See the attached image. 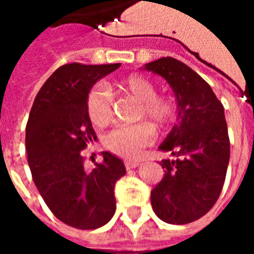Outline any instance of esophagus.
<instances>
[{"label": "esophagus", "instance_id": "obj_1", "mask_svg": "<svg viewBox=\"0 0 254 254\" xmlns=\"http://www.w3.org/2000/svg\"><path fill=\"white\" fill-rule=\"evenodd\" d=\"M141 165V160H127V162H125V167H127V170H129V169H134V167H137V166H140Z\"/></svg>", "mask_w": 254, "mask_h": 254}]
</instances>
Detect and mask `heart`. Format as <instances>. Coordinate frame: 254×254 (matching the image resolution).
Wrapping results in <instances>:
<instances>
[{"mask_svg": "<svg viewBox=\"0 0 254 254\" xmlns=\"http://www.w3.org/2000/svg\"><path fill=\"white\" fill-rule=\"evenodd\" d=\"M120 92L140 103L138 118H147L156 127H163L174 118L176 105L167 98L158 95V89L149 78L130 76L118 84ZM87 113L95 127H106L113 118V107L109 91L103 84L91 89L87 98ZM154 138V130L147 124L134 127H121L111 130L105 137V147L111 152L133 158L140 149L148 145Z\"/></svg>", "mask_w": 254, "mask_h": 254, "instance_id": "b5f03b06", "label": "heart"}]
</instances>
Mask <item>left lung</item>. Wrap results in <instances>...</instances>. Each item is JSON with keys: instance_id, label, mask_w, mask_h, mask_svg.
Masks as SVG:
<instances>
[{"instance_id": "8db88e82", "label": "left lung", "mask_w": 254, "mask_h": 254, "mask_svg": "<svg viewBox=\"0 0 254 254\" xmlns=\"http://www.w3.org/2000/svg\"><path fill=\"white\" fill-rule=\"evenodd\" d=\"M170 84L177 102V121L158 148L176 159L160 162L162 181L151 191L156 216L170 224H185L204 216L223 188L230 160L224 109L209 84L173 57L140 67Z\"/></svg>"}]
</instances>
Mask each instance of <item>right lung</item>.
Returning a JSON list of instances; mask_svg holds the SVG:
<instances>
[{"label": "right lung", "mask_w": 254, "mask_h": 254, "mask_svg": "<svg viewBox=\"0 0 254 254\" xmlns=\"http://www.w3.org/2000/svg\"><path fill=\"white\" fill-rule=\"evenodd\" d=\"M120 66L63 65L39 89L28 117L25 149L34 182L56 218L74 229H99L114 216V187L127 174L122 159L109 151L91 171L81 155L98 140L87 113L88 94Z\"/></svg>", "instance_id": "obj_1"}]
</instances>
